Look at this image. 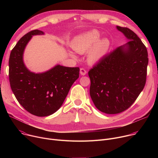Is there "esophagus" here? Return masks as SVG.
<instances>
[{
    "label": "esophagus",
    "mask_w": 158,
    "mask_h": 158,
    "mask_svg": "<svg viewBox=\"0 0 158 158\" xmlns=\"http://www.w3.org/2000/svg\"><path fill=\"white\" fill-rule=\"evenodd\" d=\"M86 73H87V71H86V70H85V69H84V68H81V69H80V74H81L82 76L85 75Z\"/></svg>",
    "instance_id": "1"
}]
</instances>
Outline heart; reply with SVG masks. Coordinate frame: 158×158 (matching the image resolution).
<instances>
[{"instance_id":"b5f03b06","label":"heart","mask_w":158,"mask_h":158,"mask_svg":"<svg viewBox=\"0 0 158 158\" xmlns=\"http://www.w3.org/2000/svg\"><path fill=\"white\" fill-rule=\"evenodd\" d=\"M100 39V33L96 30H93L75 37L72 41L71 46L79 54L89 51L88 60L91 63H96L106 54L109 48V41L107 39ZM71 55L75 57L73 54Z\"/></svg>"}]
</instances>
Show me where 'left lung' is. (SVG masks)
I'll list each match as a JSON object with an SVG mask.
<instances>
[{
	"instance_id": "1",
	"label": "left lung",
	"mask_w": 158,
	"mask_h": 158,
	"mask_svg": "<svg viewBox=\"0 0 158 158\" xmlns=\"http://www.w3.org/2000/svg\"><path fill=\"white\" fill-rule=\"evenodd\" d=\"M129 40L104 56L90 69V96L98 109L114 114L127 109L144 87L148 51L132 31L117 26Z\"/></svg>"
}]
</instances>
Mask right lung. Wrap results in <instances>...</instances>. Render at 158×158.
Instances as JSON below:
<instances>
[{
	"instance_id": "obj_1",
	"label": "right lung",
	"mask_w": 158,
	"mask_h": 158,
	"mask_svg": "<svg viewBox=\"0 0 158 158\" xmlns=\"http://www.w3.org/2000/svg\"><path fill=\"white\" fill-rule=\"evenodd\" d=\"M44 34L36 29L24 35L11 51L9 61V81L14 94L27 111L39 117L51 115L61 107L79 76L77 67L57 65L39 74L27 69L23 61L26 46L32 35Z\"/></svg>"
}]
</instances>
